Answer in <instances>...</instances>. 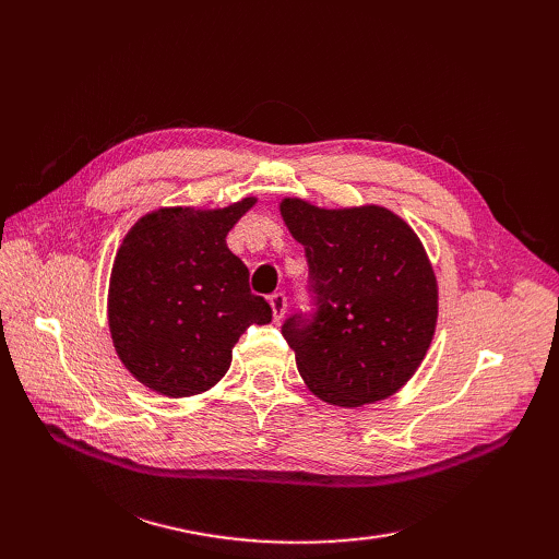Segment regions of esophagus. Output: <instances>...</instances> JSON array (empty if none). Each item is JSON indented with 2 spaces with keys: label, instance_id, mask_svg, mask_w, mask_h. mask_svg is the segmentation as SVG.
<instances>
[{
  "label": "esophagus",
  "instance_id": "1",
  "mask_svg": "<svg viewBox=\"0 0 559 559\" xmlns=\"http://www.w3.org/2000/svg\"><path fill=\"white\" fill-rule=\"evenodd\" d=\"M267 300H270V308H273L275 321H280L284 317V312H286V296L282 292H277V294L270 296Z\"/></svg>",
  "mask_w": 559,
  "mask_h": 559
}]
</instances>
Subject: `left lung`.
Here are the masks:
<instances>
[{
  "label": "left lung",
  "instance_id": "8db88e82",
  "mask_svg": "<svg viewBox=\"0 0 559 559\" xmlns=\"http://www.w3.org/2000/svg\"><path fill=\"white\" fill-rule=\"evenodd\" d=\"M286 228L306 247L314 314H294L282 335L310 392L359 408L396 394L431 345L438 284L425 247L380 205L321 210L284 198Z\"/></svg>",
  "mask_w": 559,
  "mask_h": 559
}]
</instances>
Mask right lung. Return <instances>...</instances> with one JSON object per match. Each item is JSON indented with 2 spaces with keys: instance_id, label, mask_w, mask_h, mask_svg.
Segmentation results:
<instances>
[{
  "instance_id": "add662e5",
  "label": "right lung",
  "mask_w": 559,
  "mask_h": 559,
  "mask_svg": "<svg viewBox=\"0 0 559 559\" xmlns=\"http://www.w3.org/2000/svg\"><path fill=\"white\" fill-rule=\"evenodd\" d=\"M257 205L160 207L123 238L109 280V331L118 359L154 392L183 399L226 376L233 347L273 310L251 294L249 270L226 245Z\"/></svg>"
}]
</instances>
